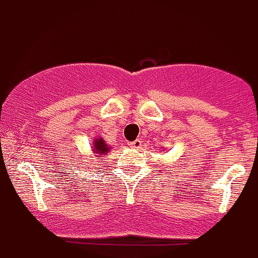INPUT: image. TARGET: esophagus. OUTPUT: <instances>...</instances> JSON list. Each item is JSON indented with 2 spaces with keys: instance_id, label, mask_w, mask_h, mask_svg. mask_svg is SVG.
<instances>
[{
  "instance_id": "34e87169",
  "label": "esophagus",
  "mask_w": 258,
  "mask_h": 258,
  "mask_svg": "<svg viewBox=\"0 0 258 258\" xmlns=\"http://www.w3.org/2000/svg\"><path fill=\"white\" fill-rule=\"evenodd\" d=\"M130 147L135 148V150H140V148L142 147V141L141 140L132 141V142H130Z\"/></svg>"
}]
</instances>
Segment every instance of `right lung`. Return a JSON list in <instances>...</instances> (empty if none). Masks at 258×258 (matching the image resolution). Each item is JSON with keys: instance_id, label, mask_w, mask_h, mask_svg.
Here are the masks:
<instances>
[{"instance_id": "obj_1", "label": "right lung", "mask_w": 258, "mask_h": 258, "mask_svg": "<svg viewBox=\"0 0 258 258\" xmlns=\"http://www.w3.org/2000/svg\"><path fill=\"white\" fill-rule=\"evenodd\" d=\"M93 151L96 154H99V157H102L105 156L107 152H110V147H107V145L105 143V141L102 140V138H99V140L94 141Z\"/></svg>"}]
</instances>
